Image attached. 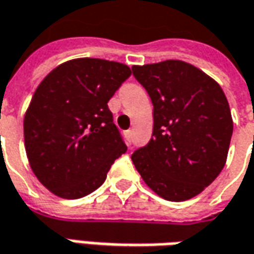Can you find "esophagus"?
Segmentation results:
<instances>
[{
	"label": "esophagus",
	"instance_id": "esophagus-1",
	"mask_svg": "<svg viewBox=\"0 0 254 254\" xmlns=\"http://www.w3.org/2000/svg\"><path fill=\"white\" fill-rule=\"evenodd\" d=\"M125 137H127V140L129 142V143L132 142V130H130V129L125 132Z\"/></svg>",
	"mask_w": 254,
	"mask_h": 254
}]
</instances>
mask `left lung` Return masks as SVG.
<instances>
[{"label": "left lung", "instance_id": "8db88e82", "mask_svg": "<svg viewBox=\"0 0 254 254\" xmlns=\"http://www.w3.org/2000/svg\"><path fill=\"white\" fill-rule=\"evenodd\" d=\"M153 104V133L132 154L144 183L167 201L198 195L222 171L233 122L222 88L181 60L132 67Z\"/></svg>", "mask_w": 254, "mask_h": 254}]
</instances>
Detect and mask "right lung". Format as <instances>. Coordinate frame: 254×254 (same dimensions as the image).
Masks as SVG:
<instances>
[{
    "instance_id": "right-lung-1",
    "label": "right lung",
    "mask_w": 254,
    "mask_h": 254,
    "mask_svg": "<svg viewBox=\"0 0 254 254\" xmlns=\"http://www.w3.org/2000/svg\"><path fill=\"white\" fill-rule=\"evenodd\" d=\"M129 75L127 64L83 57L57 66L39 84L23 136L31 169L49 191L67 199L88 195L127 152L108 101Z\"/></svg>"
}]
</instances>
